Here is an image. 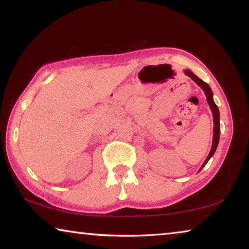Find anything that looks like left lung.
<instances>
[{"label":"left lung","instance_id":"obj_1","mask_svg":"<svg viewBox=\"0 0 249 249\" xmlns=\"http://www.w3.org/2000/svg\"><path fill=\"white\" fill-rule=\"evenodd\" d=\"M185 74L189 75L193 81H196V83L199 84V86L203 89L204 93H205V96H206V100H208V103L210 105L211 109H212V113H213V120H214V135H213V144H212V148H211V151L208 157H206L205 161L203 162V165H202L201 169L203 168L206 162L209 161V159L212 157L213 154L215 153L216 150V147H217V144H218V141H220V132H221V128H220V112H218V108H217V105L214 103L213 101V93H212V90H211V88L209 87V84L202 81V80L200 78H197L196 75L191 72L190 70H185ZM200 169V170H201Z\"/></svg>","mask_w":249,"mask_h":249}]
</instances>
